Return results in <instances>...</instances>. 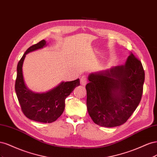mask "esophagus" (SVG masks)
Segmentation results:
<instances>
[{
	"label": "esophagus",
	"instance_id": "obj_1",
	"mask_svg": "<svg viewBox=\"0 0 157 157\" xmlns=\"http://www.w3.org/2000/svg\"><path fill=\"white\" fill-rule=\"evenodd\" d=\"M88 80L86 77H82L81 78H80V84H81L82 86H85L87 84Z\"/></svg>",
	"mask_w": 157,
	"mask_h": 157
}]
</instances>
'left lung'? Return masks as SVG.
I'll return each mask as SVG.
<instances>
[{
  "mask_svg": "<svg viewBox=\"0 0 157 157\" xmlns=\"http://www.w3.org/2000/svg\"><path fill=\"white\" fill-rule=\"evenodd\" d=\"M86 86V105L95 124L115 127L125 123L141 101L145 71L132 53L124 65L92 73Z\"/></svg>",
  "mask_w": 157,
  "mask_h": 157,
  "instance_id": "8db88e82",
  "label": "left lung"
}]
</instances>
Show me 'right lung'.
<instances>
[{
    "label": "right lung",
    "instance_id": "right-lung-1",
    "mask_svg": "<svg viewBox=\"0 0 157 157\" xmlns=\"http://www.w3.org/2000/svg\"><path fill=\"white\" fill-rule=\"evenodd\" d=\"M46 44V42L42 40L30 46L19 61L15 90L21 111L26 117L36 122L51 123L56 121L63 113L66 98L79 86L80 80L78 78L70 82H62L50 91L42 94L34 93L27 88L22 73V65L25 55L43 48Z\"/></svg>",
    "mask_w": 157,
    "mask_h": 157
}]
</instances>
